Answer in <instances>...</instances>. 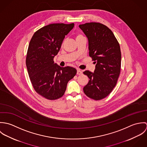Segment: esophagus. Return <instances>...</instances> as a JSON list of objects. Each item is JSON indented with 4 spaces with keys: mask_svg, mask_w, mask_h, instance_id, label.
<instances>
[{
    "mask_svg": "<svg viewBox=\"0 0 147 147\" xmlns=\"http://www.w3.org/2000/svg\"><path fill=\"white\" fill-rule=\"evenodd\" d=\"M82 74H83V72L80 69H77V75H82Z\"/></svg>",
    "mask_w": 147,
    "mask_h": 147,
    "instance_id": "1",
    "label": "esophagus"
}]
</instances>
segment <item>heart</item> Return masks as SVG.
Here are the masks:
<instances>
[{"label": "heart", "instance_id": "heart-1", "mask_svg": "<svg viewBox=\"0 0 147 147\" xmlns=\"http://www.w3.org/2000/svg\"><path fill=\"white\" fill-rule=\"evenodd\" d=\"M83 37V36L82 35H81V34H78L76 36V38H79V37Z\"/></svg>", "mask_w": 147, "mask_h": 147}]
</instances>
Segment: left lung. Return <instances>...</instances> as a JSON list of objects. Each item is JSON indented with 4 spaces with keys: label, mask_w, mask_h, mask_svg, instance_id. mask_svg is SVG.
<instances>
[{
    "label": "left lung",
    "mask_w": 147,
    "mask_h": 147,
    "mask_svg": "<svg viewBox=\"0 0 147 147\" xmlns=\"http://www.w3.org/2000/svg\"><path fill=\"white\" fill-rule=\"evenodd\" d=\"M88 40L89 53L96 63L94 72L84 71L89 79L84 88V93L94 100L107 97L116 85L121 67L119 44L112 31L98 22L80 25Z\"/></svg>",
    "instance_id": "left-lung-1"
}]
</instances>
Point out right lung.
<instances>
[{"label": "right lung", "mask_w": 147, "mask_h": 147, "mask_svg": "<svg viewBox=\"0 0 147 147\" xmlns=\"http://www.w3.org/2000/svg\"><path fill=\"white\" fill-rule=\"evenodd\" d=\"M74 26V23L49 24L36 32L29 42L26 58L29 78L36 92L47 100L62 97L68 82L76 74L75 68L61 67L54 62Z\"/></svg>", "instance_id": "1"}]
</instances>
